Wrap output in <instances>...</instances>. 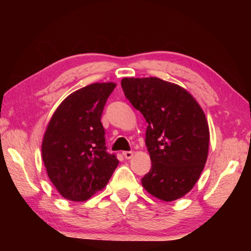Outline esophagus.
Wrapping results in <instances>:
<instances>
[{"label":"esophagus","instance_id":"34e87169","mask_svg":"<svg viewBox=\"0 0 251 251\" xmlns=\"http://www.w3.org/2000/svg\"><path fill=\"white\" fill-rule=\"evenodd\" d=\"M122 154H123V156H125L126 160H130L133 156L132 151H126V152H123Z\"/></svg>","mask_w":251,"mask_h":251}]
</instances>
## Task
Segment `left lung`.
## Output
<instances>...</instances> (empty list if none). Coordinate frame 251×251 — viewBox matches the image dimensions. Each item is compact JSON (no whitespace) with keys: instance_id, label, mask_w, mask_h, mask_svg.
<instances>
[{"instance_id":"8db88e82","label":"left lung","mask_w":251,"mask_h":251,"mask_svg":"<svg viewBox=\"0 0 251 251\" xmlns=\"http://www.w3.org/2000/svg\"><path fill=\"white\" fill-rule=\"evenodd\" d=\"M121 85L147 122L152 168L143 187L166 202L183 198L207 162L210 133L204 112L186 89L159 77H125Z\"/></svg>"}]
</instances>
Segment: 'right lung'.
<instances>
[{
	"label": "right lung",
	"mask_w": 251,
	"mask_h": 251,
	"mask_svg": "<svg viewBox=\"0 0 251 251\" xmlns=\"http://www.w3.org/2000/svg\"><path fill=\"white\" fill-rule=\"evenodd\" d=\"M114 82H97L67 96L51 116L42 139L48 176L61 197L82 202L107 185L119 160L106 152L100 122Z\"/></svg>",
	"instance_id": "right-lung-1"
}]
</instances>
